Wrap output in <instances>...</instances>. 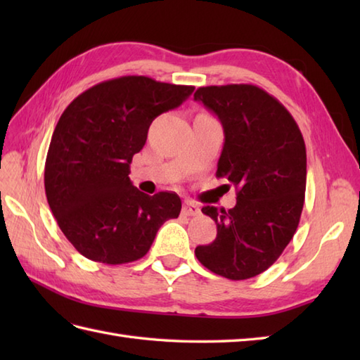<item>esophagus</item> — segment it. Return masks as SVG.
<instances>
[{"instance_id": "esophagus-1", "label": "esophagus", "mask_w": 360, "mask_h": 360, "mask_svg": "<svg viewBox=\"0 0 360 360\" xmlns=\"http://www.w3.org/2000/svg\"><path fill=\"white\" fill-rule=\"evenodd\" d=\"M200 213H201L200 207H198V205L192 201H186L184 205H182V215L184 217H196L200 215Z\"/></svg>"}]
</instances>
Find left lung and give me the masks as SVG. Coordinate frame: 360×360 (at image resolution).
Wrapping results in <instances>:
<instances>
[{"instance_id": "obj_1", "label": "left lung", "mask_w": 360, "mask_h": 360, "mask_svg": "<svg viewBox=\"0 0 360 360\" xmlns=\"http://www.w3.org/2000/svg\"><path fill=\"white\" fill-rule=\"evenodd\" d=\"M195 101L224 128L217 176L236 188L233 209L202 207L218 233L195 255L221 277L252 278L277 262L300 223L307 190L303 136L285 106L255 85L201 86Z\"/></svg>"}]
</instances>
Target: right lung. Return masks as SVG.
Segmentation results:
<instances>
[{
	"label": "right lung",
	"mask_w": 360,
	"mask_h": 360,
	"mask_svg": "<svg viewBox=\"0 0 360 360\" xmlns=\"http://www.w3.org/2000/svg\"><path fill=\"white\" fill-rule=\"evenodd\" d=\"M193 89L125 75L97 83L63 111L46 156L44 190L58 227L83 257L103 264L136 262L159 227L179 217L178 195H145L128 174L151 122Z\"/></svg>",
	"instance_id": "add662e5"
}]
</instances>
